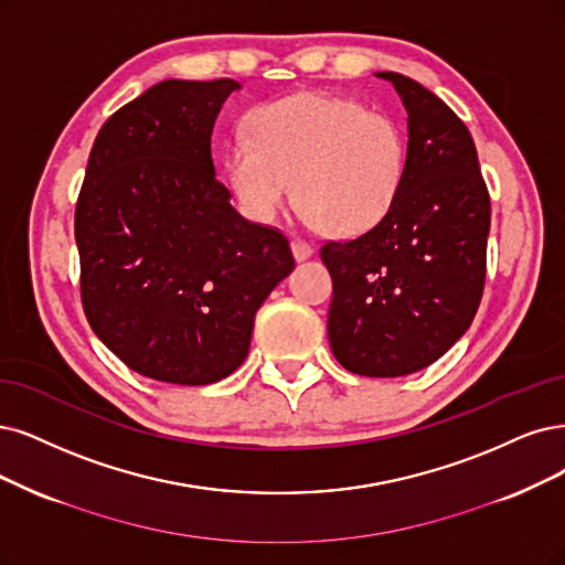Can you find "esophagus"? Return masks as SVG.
<instances>
[{"instance_id":"obj_1","label":"esophagus","mask_w":565,"mask_h":565,"mask_svg":"<svg viewBox=\"0 0 565 565\" xmlns=\"http://www.w3.org/2000/svg\"><path fill=\"white\" fill-rule=\"evenodd\" d=\"M290 248H294L296 260H307L311 254H315V248H311V244H307V242H302V239H294V242H290Z\"/></svg>"}]
</instances>
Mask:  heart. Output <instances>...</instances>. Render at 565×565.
Masks as SVG:
<instances>
[{
  "label": "heart",
  "mask_w": 565,
  "mask_h": 565,
  "mask_svg": "<svg viewBox=\"0 0 565 565\" xmlns=\"http://www.w3.org/2000/svg\"><path fill=\"white\" fill-rule=\"evenodd\" d=\"M225 177L256 223H271L298 193L309 225L356 237L380 225L407 172V137L388 114L326 93H302L260 107L250 135L225 151Z\"/></svg>",
  "instance_id": "b5f03b06"
}]
</instances>
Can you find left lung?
Listing matches in <instances>:
<instances>
[{"label": "left lung", "instance_id": "obj_1", "mask_svg": "<svg viewBox=\"0 0 565 565\" xmlns=\"http://www.w3.org/2000/svg\"><path fill=\"white\" fill-rule=\"evenodd\" d=\"M377 76L407 109V172L380 225L321 246L332 277L328 340L349 372L403 377L447 353L477 315L491 200L466 122L422 83Z\"/></svg>", "mask_w": 565, "mask_h": 565}]
</instances>
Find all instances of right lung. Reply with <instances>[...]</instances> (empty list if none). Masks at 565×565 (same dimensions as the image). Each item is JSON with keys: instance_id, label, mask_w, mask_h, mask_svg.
I'll return each instance as SVG.
<instances>
[{"instance_id": "obj_1", "label": "right lung", "mask_w": 565, "mask_h": 565, "mask_svg": "<svg viewBox=\"0 0 565 565\" xmlns=\"http://www.w3.org/2000/svg\"><path fill=\"white\" fill-rule=\"evenodd\" d=\"M233 78L162 81L93 143L74 235L81 302L130 370L204 386L246 359L265 298L296 267L286 235L250 223L216 179L212 132Z\"/></svg>"}]
</instances>
